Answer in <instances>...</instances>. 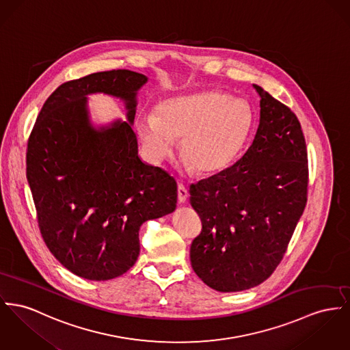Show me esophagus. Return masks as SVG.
I'll return each mask as SVG.
<instances>
[{
    "instance_id": "34e87169",
    "label": "esophagus",
    "mask_w": 350,
    "mask_h": 350,
    "mask_svg": "<svg viewBox=\"0 0 350 350\" xmlns=\"http://www.w3.org/2000/svg\"><path fill=\"white\" fill-rule=\"evenodd\" d=\"M188 198V189L183 183H179L178 185V200L179 203H185Z\"/></svg>"
}]
</instances>
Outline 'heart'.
I'll use <instances>...</instances> for the list:
<instances>
[{"label": "heart", "instance_id": "b5f03b06", "mask_svg": "<svg viewBox=\"0 0 350 350\" xmlns=\"http://www.w3.org/2000/svg\"><path fill=\"white\" fill-rule=\"evenodd\" d=\"M254 126L247 102L221 92H202L168 99L139 118L142 142L154 161L171 155L182 142L187 167L200 175L217 174L233 163Z\"/></svg>", "mask_w": 350, "mask_h": 350}]
</instances>
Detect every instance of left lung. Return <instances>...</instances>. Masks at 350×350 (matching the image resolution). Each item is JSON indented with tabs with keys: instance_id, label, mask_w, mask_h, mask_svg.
Listing matches in <instances>:
<instances>
[{
	"instance_id": "1",
	"label": "left lung",
	"mask_w": 350,
	"mask_h": 350,
	"mask_svg": "<svg viewBox=\"0 0 350 350\" xmlns=\"http://www.w3.org/2000/svg\"><path fill=\"white\" fill-rule=\"evenodd\" d=\"M260 123L232 167L189 186L202 220L195 273L219 292L254 288L278 268L308 199V154L295 113L260 86Z\"/></svg>"
}]
</instances>
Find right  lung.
Segmentation results:
<instances>
[{"mask_svg": "<svg viewBox=\"0 0 350 350\" xmlns=\"http://www.w3.org/2000/svg\"><path fill=\"white\" fill-rule=\"evenodd\" d=\"M146 75L110 70L62 83L44 103L27 140L26 178L38 227L54 257L93 281L126 273L139 256V227L175 210V179L143 163L133 131ZM126 102L129 122L95 131L88 93Z\"/></svg>", "mask_w": 350, "mask_h": 350, "instance_id": "add662e5", "label": "right lung"}]
</instances>
